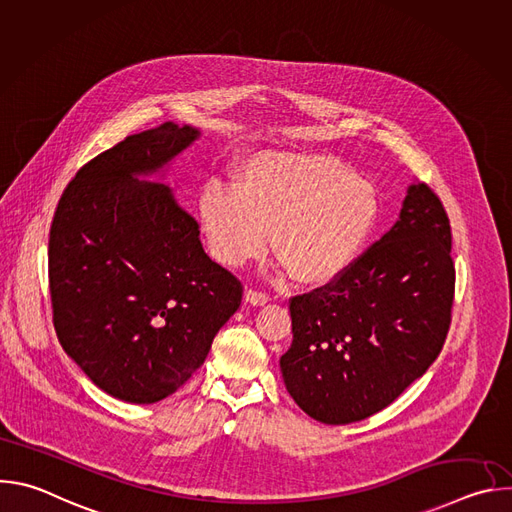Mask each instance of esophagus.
Returning a JSON list of instances; mask_svg holds the SVG:
<instances>
[{"mask_svg":"<svg viewBox=\"0 0 512 512\" xmlns=\"http://www.w3.org/2000/svg\"><path fill=\"white\" fill-rule=\"evenodd\" d=\"M245 302L251 304V306H265V304L269 302V296L263 294V291H257V289L249 287V289L245 291Z\"/></svg>","mask_w":512,"mask_h":512,"instance_id":"obj_1","label":"esophagus"}]
</instances>
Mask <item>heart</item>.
I'll use <instances>...</instances> for the list:
<instances>
[{"mask_svg":"<svg viewBox=\"0 0 512 512\" xmlns=\"http://www.w3.org/2000/svg\"><path fill=\"white\" fill-rule=\"evenodd\" d=\"M381 216L377 186L326 154L259 152L237 166L231 190L208 186L198 221L210 255L239 267L269 243L291 279L324 287L367 249Z\"/></svg>","mask_w":512,"mask_h":512,"instance_id":"obj_1","label":"heart"}]
</instances>
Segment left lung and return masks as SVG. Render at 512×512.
Instances as JSON below:
<instances>
[{
    "label": "left lung",
    "instance_id": "1",
    "mask_svg": "<svg viewBox=\"0 0 512 512\" xmlns=\"http://www.w3.org/2000/svg\"><path fill=\"white\" fill-rule=\"evenodd\" d=\"M446 208L411 184L399 221L334 283L289 300L287 393L316 421L344 425L391 405L442 352L456 269Z\"/></svg>",
    "mask_w": 512,
    "mask_h": 512
}]
</instances>
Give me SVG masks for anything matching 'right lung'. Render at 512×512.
I'll list each match as a JSON object with an SVG mask.
<instances>
[{"mask_svg": "<svg viewBox=\"0 0 512 512\" xmlns=\"http://www.w3.org/2000/svg\"><path fill=\"white\" fill-rule=\"evenodd\" d=\"M198 135L162 123L125 137L77 172L52 218L56 336L99 389L127 403L176 393L243 300L241 281L204 253L170 186L139 180Z\"/></svg>", "mask_w": 512, "mask_h": 512, "instance_id": "add662e5", "label": "right lung"}]
</instances>
